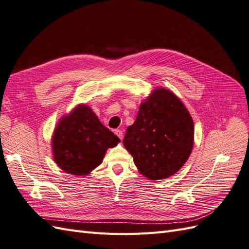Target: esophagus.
<instances>
[{
	"label": "esophagus",
	"mask_w": 249,
	"mask_h": 249,
	"mask_svg": "<svg viewBox=\"0 0 249 249\" xmlns=\"http://www.w3.org/2000/svg\"><path fill=\"white\" fill-rule=\"evenodd\" d=\"M115 133L117 134V136H118L120 140H121V141L123 140V131L122 130H119V129L115 130Z\"/></svg>",
	"instance_id": "1"
}]
</instances>
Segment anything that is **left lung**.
Listing matches in <instances>:
<instances>
[{
	"mask_svg": "<svg viewBox=\"0 0 249 249\" xmlns=\"http://www.w3.org/2000/svg\"><path fill=\"white\" fill-rule=\"evenodd\" d=\"M194 141V120L185 106L172 91L156 88L141 103L123 145L143 177L161 180L185 164Z\"/></svg>",
	"mask_w": 249,
	"mask_h": 249,
	"instance_id": "1",
	"label": "left lung"
}]
</instances>
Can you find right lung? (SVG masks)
Wrapping results in <instances>:
<instances>
[{
	"label": "right lung",
	"instance_id": "right-lung-1",
	"mask_svg": "<svg viewBox=\"0 0 249 249\" xmlns=\"http://www.w3.org/2000/svg\"><path fill=\"white\" fill-rule=\"evenodd\" d=\"M119 142L118 136L102 125L93 109L79 103L54 127L53 158L65 173L85 177L102 163L107 149Z\"/></svg>",
	"mask_w": 249,
	"mask_h": 249
}]
</instances>
